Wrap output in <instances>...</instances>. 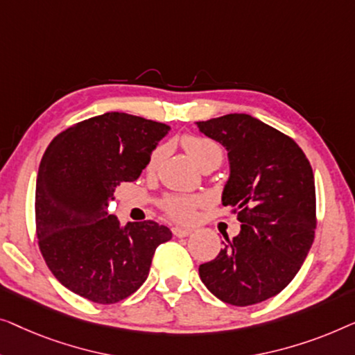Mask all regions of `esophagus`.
Masks as SVG:
<instances>
[{"label":"esophagus","instance_id":"1","mask_svg":"<svg viewBox=\"0 0 355 355\" xmlns=\"http://www.w3.org/2000/svg\"><path fill=\"white\" fill-rule=\"evenodd\" d=\"M172 233L175 234V236H178V238H184V236H188V234H191V233H193V230H191V228L173 227V228H172Z\"/></svg>","mask_w":355,"mask_h":355}]
</instances>
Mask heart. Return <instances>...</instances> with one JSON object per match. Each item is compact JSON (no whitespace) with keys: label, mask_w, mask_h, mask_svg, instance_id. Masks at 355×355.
<instances>
[{"label":"heart","mask_w":355,"mask_h":355,"mask_svg":"<svg viewBox=\"0 0 355 355\" xmlns=\"http://www.w3.org/2000/svg\"><path fill=\"white\" fill-rule=\"evenodd\" d=\"M182 146L198 167H201L202 164L211 161L222 162V148L211 138L198 137V135H184L182 138ZM161 156L162 149H154V153L151 154L148 162L149 171H153V168L157 166ZM202 202L204 199L201 196H194V194H172V196H167L164 199L162 207L164 211L167 212V216L172 217L173 220L191 222L194 216H196V209L201 206Z\"/></svg>","instance_id":"b5f03b06"}]
</instances>
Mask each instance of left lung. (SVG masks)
<instances>
[{"instance_id":"8db88e82","label":"left lung","mask_w":355,"mask_h":355,"mask_svg":"<svg viewBox=\"0 0 355 355\" xmlns=\"http://www.w3.org/2000/svg\"><path fill=\"white\" fill-rule=\"evenodd\" d=\"M196 125L227 149L222 204L241 222L218 256L199 266V277L220 301L252 306L283 291L306 261L317 225L312 167L293 138L249 114Z\"/></svg>"}]
</instances>
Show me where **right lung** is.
Listing matches in <instances>:
<instances>
[{
    "instance_id": "1",
    "label": "right lung",
    "mask_w": 355,
    "mask_h": 355,
    "mask_svg": "<svg viewBox=\"0 0 355 355\" xmlns=\"http://www.w3.org/2000/svg\"><path fill=\"white\" fill-rule=\"evenodd\" d=\"M168 130L106 112L49 143L35 189L38 246L53 275L72 293L98 304L122 301L148 278L156 248L172 238L153 220L122 227L107 214L116 188L141 175Z\"/></svg>"
}]
</instances>
